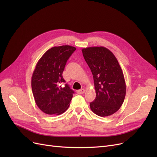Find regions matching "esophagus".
I'll return each instance as SVG.
<instances>
[{"instance_id":"1","label":"esophagus","mask_w":157,"mask_h":157,"mask_svg":"<svg viewBox=\"0 0 157 157\" xmlns=\"http://www.w3.org/2000/svg\"><path fill=\"white\" fill-rule=\"evenodd\" d=\"M85 91H86V90H85L84 89L78 90V91H77V94H84V93L85 92Z\"/></svg>"}]
</instances>
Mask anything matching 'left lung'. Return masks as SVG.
<instances>
[{
  "label": "left lung",
  "instance_id": "1",
  "mask_svg": "<svg viewBox=\"0 0 157 157\" xmlns=\"http://www.w3.org/2000/svg\"><path fill=\"white\" fill-rule=\"evenodd\" d=\"M85 61L93 75L96 97L90 109L99 117L110 116L124 102L126 86L124 75L116 57L103 46L82 49Z\"/></svg>",
  "mask_w": 157,
  "mask_h": 157
}]
</instances>
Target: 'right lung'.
Returning a JSON list of instances; mask_svg holds the SVG:
<instances>
[{"label": "right lung", "instance_id": "1", "mask_svg": "<svg viewBox=\"0 0 157 157\" xmlns=\"http://www.w3.org/2000/svg\"><path fill=\"white\" fill-rule=\"evenodd\" d=\"M76 48L54 46L38 61L31 78V88L36 105L48 115H58L68 109L74 91L65 84L62 73L67 61Z\"/></svg>", "mask_w": 157, "mask_h": 157}]
</instances>
